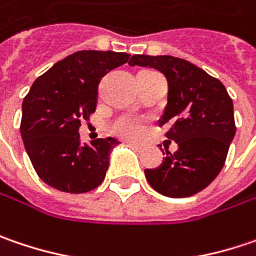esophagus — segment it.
I'll return each instance as SVG.
<instances>
[{
    "label": "esophagus",
    "mask_w": 256,
    "mask_h": 256,
    "mask_svg": "<svg viewBox=\"0 0 256 256\" xmlns=\"http://www.w3.org/2000/svg\"><path fill=\"white\" fill-rule=\"evenodd\" d=\"M131 147H134L135 150H142V146H140V144H135V142H128Z\"/></svg>",
    "instance_id": "obj_1"
}]
</instances>
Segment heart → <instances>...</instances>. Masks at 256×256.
Segmentation results:
<instances>
[{
  "label": "heart",
  "instance_id": "b5f03b06",
  "mask_svg": "<svg viewBox=\"0 0 256 256\" xmlns=\"http://www.w3.org/2000/svg\"><path fill=\"white\" fill-rule=\"evenodd\" d=\"M112 131L124 138H136L142 134L144 125L135 118H120L118 121L114 122Z\"/></svg>",
  "mask_w": 256,
  "mask_h": 256
}]
</instances>
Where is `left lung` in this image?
Returning <instances> with one entry per match:
<instances>
[{"label": "left lung", "mask_w": 256, "mask_h": 256, "mask_svg": "<svg viewBox=\"0 0 256 256\" xmlns=\"http://www.w3.org/2000/svg\"><path fill=\"white\" fill-rule=\"evenodd\" d=\"M130 66L161 72L168 84L158 121L178 148L157 168H147L150 186L167 198H188L210 184L224 167L235 136L234 104L224 84L184 58L134 54Z\"/></svg>", "instance_id": "obj_1"}]
</instances>
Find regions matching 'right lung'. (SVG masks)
Masks as SVG:
<instances>
[{
    "instance_id": "right-lung-1",
    "label": "right lung",
    "mask_w": 256,
    "mask_h": 256,
    "mask_svg": "<svg viewBox=\"0 0 256 256\" xmlns=\"http://www.w3.org/2000/svg\"><path fill=\"white\" fill-rule=\"evenodd\" d=\"M128 60V53L76 52L34 80L22 100L20 132L46 184L78 194L104 182L110 150L120 142L108 136L86 144L79 128L95 112L99 80Z\"/></svg>"
}]
</instances>
